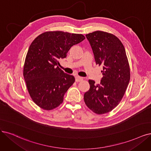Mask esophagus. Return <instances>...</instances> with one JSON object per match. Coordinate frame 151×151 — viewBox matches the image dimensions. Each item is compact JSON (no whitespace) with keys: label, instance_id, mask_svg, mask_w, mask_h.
Instances as JSON below:
<instances>
[{"label":"esophagus","instance_id":"esophagus-1","mask_svg":"<svg viewBox=\"0 0 151 151\" xmlns=\"http://www.w3.org/2000/svg\"><path fill=\"white\" fill-rule=\"evenodd\" d=\"M83 80V78L82 77H80V76H75V81L76 82H80L81 81H82Z\"/></svg>","mask_w":151,"mask_h":151}]
</instances>
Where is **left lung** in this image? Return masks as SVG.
I'll return each mask as SVG.
<instances>
[{
    "label": "left lung",
    "instance_id": "obj_1",
    "mask_svg": "<svg viewBox=\"0 0 151 151\" xmlns=\"http://www.w3.org/2000/svg\"><path fill=\"white\" fill-rule=\"evenodd\" d=\"M96 65L101 66L99 84L89 80L90 90L84 94L87 106L98 114L107 113L121 101L130 80V68L124 47L115 35L102 31L86 35Z\"/></svg>",
    "mask_w": 151,
    "mask_h": 151
}]
</instances>
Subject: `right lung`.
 Here are the masks:
<instances>
[{"label": "right lung", "mask_w": 151, "mask_h": 151, "mask_svg": "<svg viewBox=\"0 0 151 151\" xmlns=\"http://www.w3.org/2000/svg\"><path fill=\"white\" fill-rule=\"evenodd\" d=\"M81 34L61 31L46 32L32 42L27 53L24 76L30 96L45 110L62 103L75 77L61 70L58 60L66 57L71 47L84 40Z\"/></svg>", "instance_id": "add662e5"}]
</instances>
